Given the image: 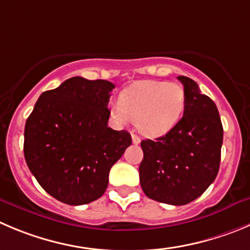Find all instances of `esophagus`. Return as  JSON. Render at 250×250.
Returning <instances> with one entry per match:
<instances>
[{
  "mask_svg": "<svg viewBox=\"0 0 250 250\" xmlns=\"http://www.w3.org/2000/svg\"><path fill=\"white\" fill-rule=\"evenodd\" d=\"M131 137H132V144L134 145H139L140 141H141V139H140L136 134H132Z\"/></svg>",
  "mask_w": 250,
  "mask_h": 250,
  "instance_id": "obj_1",
  "label": "esophagus"
}]
</instances>
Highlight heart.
Instances as JSON below:
<instances>
[{
	"instance_id": "heart-1",
	"label": "heart",
	"mask_w": 250,
	"mask_h": 250,
	"mask_svg": "<svg viewBox=\"0 0 250 250\" xmlns=\"http://www.w3.org/2000/svg\"><path fill=\"white\" fill-rule=\"evenodd\" d=\"M185 109L184 88L175 82L140 81L125 88L111 114L120 123L136 121L144 135L159 137L179 123Z\"/></svg>"
}]
</instances>
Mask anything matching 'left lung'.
Instances as JSON below:
<instances>
[{"instance_id":"1","label":"left lung","mask_w":250,"mask_h":250,"mask_svg":"<svg viewBox=\"0 0 250 250\" xmlns=\"http://www.w3.org/2000/svg\"><path fill=\"white\" fill-rule=\"evenodd\" d=\"M185 109L179 123L165 136L141 141L144 159L140 183L152 200L185 205L212 184L220 169L223 127L217 106L201 94L198 83L179 76Z\"/></svg>"}]
</instances>
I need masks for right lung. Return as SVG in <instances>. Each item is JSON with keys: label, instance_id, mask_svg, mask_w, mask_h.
<instances>
[{"label": "right lung", "instance_id": "add662e5", "mask_svg": "<svg viewBox=\"0 0 250 250\" xmlns=\"http://www.w3.org/2000/svg\"><path fill=\"white\" fill-rule=\"evenodd\" d=\"M104 80L72 77L39 97L24 129V157L42 189L67 205L104 194L109 172L131 135L108 126L110 92Z\"/></svg>", "mask_w": 250, "mask_h": 250}]
</instances>
